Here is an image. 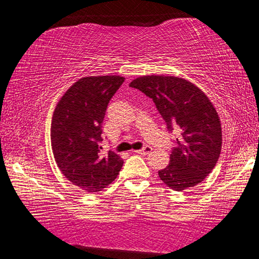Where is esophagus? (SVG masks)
<instances>
[{"instance_id": "esophagus-1", "label": "esophagus", "mask_w": 259, "mask_h": 259, "mask_svg": "<svg viewBox=\"0 0 259 259\" xmlns=\"http://www.w3.org/2000/svg\"><path fill=\"white\" fill-rule=\"evenodd\" d=\"M151 151H152V148L149 147V145H147V147H144L143 149H141V150H137L136 152H137V154L142 155V156H147L149 154H151Z\"/></svg>"}]
</instances>
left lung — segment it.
Listing matches in <instances>:
<instances>
[{"label":"left lung","instance_id":"1","mask_svg":"<svg viewBox=\"0 0 259 259\" xmlns=\"http://www.w3.org/2000/svg\"><path fill=\"white\" fill-rule=\"evenodd\" d=\"M129 85L150 97L167 130L178 133L170 163L158 171L163 183L175 191L201 183L216 165L222 149L221 121L206 95L175 76H142Z\"/></svg>","mask_w":259,"mask_h":259}]
</instances>
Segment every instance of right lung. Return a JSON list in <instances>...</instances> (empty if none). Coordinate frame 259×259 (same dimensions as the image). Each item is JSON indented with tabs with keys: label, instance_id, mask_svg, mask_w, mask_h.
Here are the masks:
<instances>
[{
	"label": "right lung",
	"instance_id": "1",
	"mask_svg": "<svg viewBox=\"0 0 259 259\" xmlns=\"http://www.w3.org/2000/svg\"><path fill=\"white\" fill-rule=\"evenodd\" d=\"M124 77L89 76L78 79L58 102L52 119L53 154L62 174L76 187L98 192L115 181L123 161L101 154L102 123L111 97Z\"/></svg>",
	"mask_w": 259,
	"mask_h": 259
}]
</instances>
